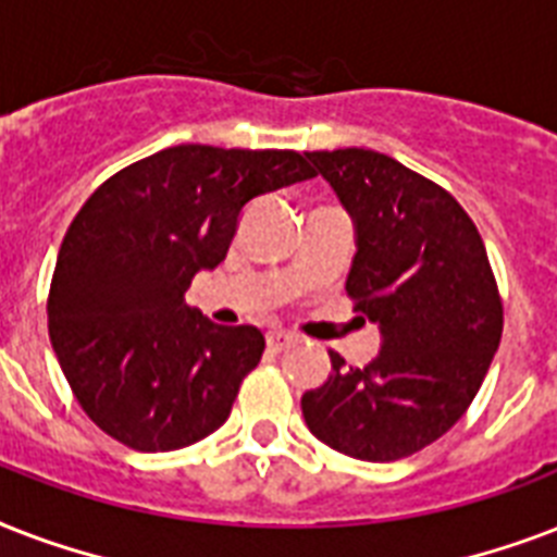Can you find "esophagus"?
<instances>
[{
  "instance_id": "obj_1",
  "label": "esophagus",
  "mask_w": 557,
  "mask_h": 557,
  "mask_svg": "<svg viewBox=\"0 0 557 557\" xmlns=\"http://www.w3.org/2000/svg\"><path fill=\"white\" fill-rule=\"evenodd\" d=\"M295 341V335L286 330H271L269 335H265V344H269V349H274V352H283V349L292 347Z\"/></svg>"
}]
</instances>
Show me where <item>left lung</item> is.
I'll use <instances>...</instances> for the list:
<instances>
[{
  "mask_svg": "<svg viewBox=\"0 0 557 557\" xmlns=\"http://www.w3.org/2000/svg\"><path fill=\"white\" fill-rule=\"evenodd\" d=\"M356 227L347 292L379 323L364 370L330 352L332 375L300 398L309 431L367 462L410 457L474 401L500 347L503 304L480 231L431 178L372 150L306 152Z\"/></svg>",
  "mask_w": 557,
  "mask_h": 557,
  "instance_id": "8db88e82",
  "label": "left lung"
}]
</instances>
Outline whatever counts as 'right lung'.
<instances>
[{"label": "right lung", "mask_w": 557, "mask_h": 557, "mask_svg": "<svg viewBox=\"0 0 557 557\" xmlns=\"http://www.w3.org/2000/svg\"><path fill=\"white\" fill-rule=\"evenodd\" d=\"M312 176L300 152L182 144L91 193L57 253L48 335L100 431L159 454L225 422L265 338L216 326L185 292L225 260L248 201Z\"/></svg>", "instance_id": "add662e5"}]
</instances>
